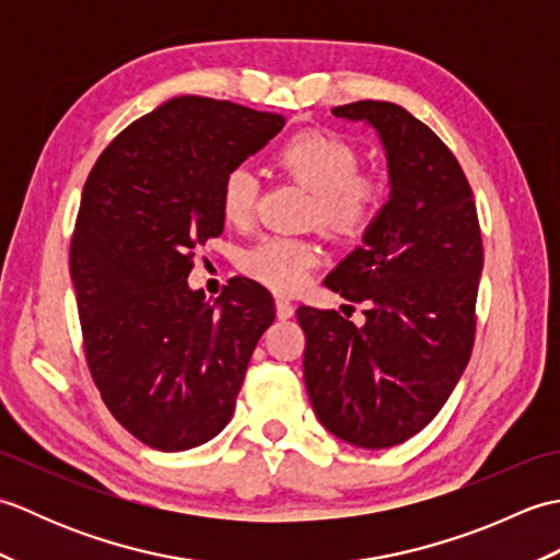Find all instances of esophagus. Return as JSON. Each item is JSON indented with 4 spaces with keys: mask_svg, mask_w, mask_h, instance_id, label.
Returning a JSON list of instances; mask_svg holds the SVG:
<instances>
[{
    "mask_svg": "<svg viewBox=\"0 0 560 560\" xmlns=\"http://www.w3.org/2000/svg\"><path fill=\"white\" fill-rule=\"evenodd\" d=\"M293 313H295V307H293L291 301L277 299V315H279V319H289V317H293Z\"/></svg>",
    "mask_w": 560,
    "mask_h": 560,
    "instance_id": "34e87169",
    "label": "esophagus"
}]
</instances>
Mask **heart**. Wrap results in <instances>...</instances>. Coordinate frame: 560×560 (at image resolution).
Returning a JSON list of instances; mask_svg holds the SVG:
<instances>
[{"label": "heart", "instance_id": "b5f03b06", "mask_svg": "<svg viewBox=\"0 0 560 560\" xmlns=\"http://www.w3.org/2000/svg\"><path fill=\"white\" fill-rule=\"evenodd\" d=\"M281 173L313 192L311 219L343 241H359L380 221L387 205L383 177L359 173L361 153L339 135H295L277 151ZM259 192L257 175L237 165L221 183V213L233 225H243L255 213ZM323 259V249L311 237L269 235L247 247L241 267L249 277L277 293H295L311 279Z\"/></svg>", "mask_w": 560, "mask_h": 560}]
</instances>
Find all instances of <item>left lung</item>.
Listing matches in <instances>:
<instances>
[{
	"label": "left lung",
	"mask_w": 560,
	"mask_h": 560,
	"mask_svg": "<svg viewBox=\"0 0 560 560\" xmlns=\"http://www.w3.org/2000/svg\"><path fill=\"white\" fill-rule=\"evenodd\" d=\"M335 117L383 141V217L327 273L325 287L365 303V325L299 307L303 375L331 435L365 450L409 440L435 419L469 363L483 247L471 187L452 151L401 105L359 101Z\"/></svg>",
	"instance_id": "obj_1"
}]
</instances>
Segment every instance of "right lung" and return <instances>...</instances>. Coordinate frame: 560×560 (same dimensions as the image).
I'll return each instance as SVG.
<instances>
[{
  "mask_svg": "<svg viewBox=\"0 0 560 560\" xmlns=\"http://www.w3.org/2000/svg\"><path fill=\"white\" fill-rule=\"evenodd\" d=\"M287 125L281 115L177 96L139 117L89 173L69 249L83 351L105 407L141 443L180 452L223 431L271 293L187 283L192 249L223 233L221 183Z\"/></svg>",
  "mask_w": 560,
  "mask_h": 560,
  "instance_id": "add662e5",
  "label": "right lung"
}]
</instances>
